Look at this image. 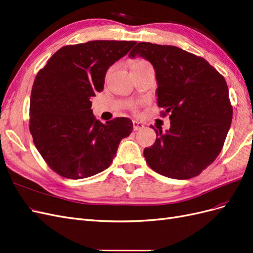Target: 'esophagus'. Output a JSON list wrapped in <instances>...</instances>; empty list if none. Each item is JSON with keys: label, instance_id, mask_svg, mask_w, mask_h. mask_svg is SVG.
Returning a JSON list of instances; mask_svg holds the SVG:
<instances>
[{"label": "esophagus", "instance_id": "obj_1", "mask_svg": "<svg viewBox=\"0 0 253 253\" xmlns=\"http://www.w3.org/2000/svg\"><path fill=\"white\" fill-rule=\"evenodd\" d=\"M143 127H144V126H143V124H141V122L137 121V120L133 121V129H134V131H138V129H141Z\"/></svg>", "mask_w": 253, "mask_h": 253}]
</instances>
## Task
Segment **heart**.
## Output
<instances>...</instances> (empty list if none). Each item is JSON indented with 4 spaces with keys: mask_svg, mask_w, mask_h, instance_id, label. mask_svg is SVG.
Returning <instances> with one entry per match:
<instances>
[{
    "mask_svg": "<svg viewBox=\"0 0 253 253\" xmlns=\"http://www.w3.org/2000/svg\"><path fill=\"white\" fill-rule=\"evenodd\" d=\"M144 62H145V61H143V60H135V61H133V62L131 63V68H132V71L134 70V68L138 67L139 65L143 64Z\"/></svg>",
    "mask_w": 253,
    "mask_h": 253,
    "instance_id": "obj_1",
    "label": "heart"
}]
</instances>
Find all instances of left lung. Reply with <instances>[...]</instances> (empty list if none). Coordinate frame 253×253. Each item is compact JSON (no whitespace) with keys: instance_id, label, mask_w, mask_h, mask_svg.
<instances>
[{"instance_id":"1","label":"left lung","mask_w":253,"mask_h":253,"mask_svg":"<svg viewBox=\"0 0 253 253\" xmlns=\"http://www.w3.org/2000/svg\"><path fill=\"white\" fill-rule=\"evenodd\" d=\"M129 58L153 65L157 103L170 114V128L143 155L152 170L174 179H189L210 166L223 148L232 120L225 78L208 61L172 45L140 42Z\"/></svg>"}]
</instances>
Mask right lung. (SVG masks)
I'll return each mask as SVG.
<instances>
[{
  "label": "right lung",
  "instance_id": "right-lung-1",
  "mask_svg": "<svg viewBox=\"0 0 253 253\" xmlns=\"http://www.w3.org/2000/svg\"><path fill=\"white\" fill-rule=\"evenodd\" d=\"M135 44L96 40L66 45L37 74L29 129L37 150L59 175L81 179L108 169L121 139L132 133L128 118L96 120L90 98L103 89L110 66Z\"/></svg>",
  "mask_w": 253,
  "mask_h": 253
}]
</instances>
